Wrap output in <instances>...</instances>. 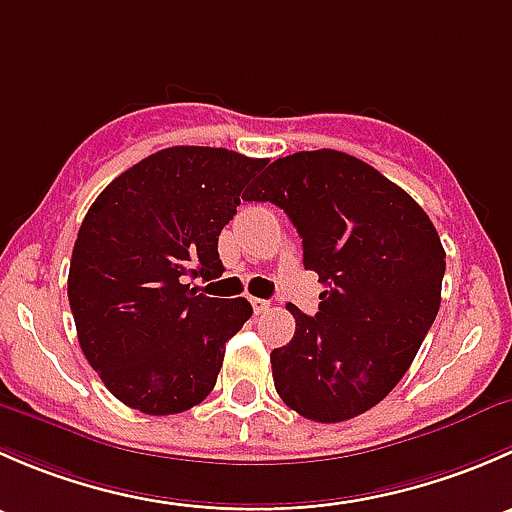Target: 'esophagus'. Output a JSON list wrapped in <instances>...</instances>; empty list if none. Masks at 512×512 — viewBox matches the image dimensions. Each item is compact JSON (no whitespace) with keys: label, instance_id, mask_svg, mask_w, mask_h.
<instances>
[{"label":"esophagus","instance_id":"esophagus-1","mask_svg":"<svg viewBox=\"0 0 512 512\" xmlns=\"http://www.w3.org/2000/svg\"><path fill=\"white\" fill-rule=\"evenodd\" d=\"M250 304H252V309H255V314L270 312V307H272L270 299H260V297H250Z\"/></svg>","mask_w":512,"mask_h":512}]
</instances>
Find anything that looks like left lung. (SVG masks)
Instances as JSON below:
<instances>
[{
  "mask_svg": "<svg viewBox=\"0 0 512 512\" xmlns=\"http://www.w3.org/2000/svg\"><path fill=\"white\" fill-rule=\"evenodd\" d=\"M245 200L275 203L324 292L314 317L289 304L292 342L272 349L280 399L319 423L379 404L409 371L441 307L446 252L406 190L342 151L277 158Z\"/></svg>",
  "mask_w": 512,
  "mask_h": 512,
  "instance_id": "obj_1",
  "label": "left lung"
}]
</instances>
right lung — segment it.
Wrapping results in <instances>:
<instances>
[{
  "instance_id": "1",
  "label": "right lung",
  "mask_w": 512,
  "mask_h": 512,
  "mask_svg": "<svg viewBox=\"0 0 512 512\" xmlns=\"http://www.w3.org/2000/svg\"><path fill=\"white\" fill-rule=\"evenodd\" d=\"M265 163L227 148H165L108 183L86 213L71 314L81 352L131 409L180 414L213 391L225 342L252 307L205 297L190 280L223 275L218 237Z\"/></svg>"
}]
</instances>
